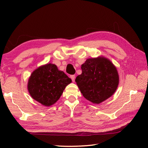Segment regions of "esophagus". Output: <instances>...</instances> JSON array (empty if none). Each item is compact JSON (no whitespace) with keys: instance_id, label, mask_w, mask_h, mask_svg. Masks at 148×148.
Instances as JSON below:
<instances>
[{"instance_id":"esophagus-1","label":"esophagus","mask_w":148,"mask_h":148,"mask_svg":"<svg viewBox=\"0 0 148 148\" xmlns=\"http://www.w3.org/2000/svg\"><path fill=\"white\" fill-rule=\"evenodd\" d=\"M75 75H71V79H72V81H73V82H74L75 81Z\"/></svg>"}]
</instances>
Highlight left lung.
<instances>
[{
  "mask_svg": "<svg viewBox=\"0 0 148 148\" xmlns=\"http://www.w3.org/2000/svg\"><path fill=\"white\" fill-rule=\"evenodd\" d=\"M82 73L76 78L83 97L99 103L111 97L117 89L119 77L111 61L103 57L89 58L81 65Z\"/></svg>",
  "mask_w": 148,
  "mask_h": 148,
  "instance_id": "left-lung-1",
  "label": "left lung"
}]
</instances>
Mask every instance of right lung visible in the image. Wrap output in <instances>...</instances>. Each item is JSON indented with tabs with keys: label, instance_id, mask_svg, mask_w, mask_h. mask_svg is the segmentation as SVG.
I'll list each match as a JSON object with an SVG mask.
<instances>
[{
	"label": "right lung",
	"instance_id": "right-lung-1",
	"mask_svg": "<svg viewBox=\"0 0 148 148\" xmlns=\"http://www.w3.org/2000/svg\"><path fill=\"white\" fill-rule=\"evenodd\" d=\"M72 82L54 64H48L34 71L29 78L28 90L31 97L45 106L55 103L65 86Z\"/></svg>",
	"mask_w": 148,
	"mask_h": 148
}]
</instances>
